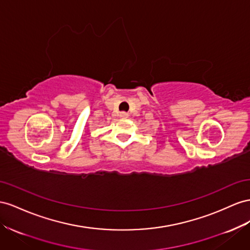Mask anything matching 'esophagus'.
Wrapping results in <instances>:
<instances>
[{
  "label": "esophagus",
  "mask_w": 250,
  "mask_h": 250,
  "mask_svg": "<svg viewBox=\"0 0 250 250\" xmlns=\"http://www.w3.org/2000/svg\"><path fill=\"white\" fill-rule=\"evenodd\" d=\"M120 118H121V119H127V118H128V113H126V112H121V113H120Z\"/></svg>",
  "instance_id": "1"
}]
</instances>
